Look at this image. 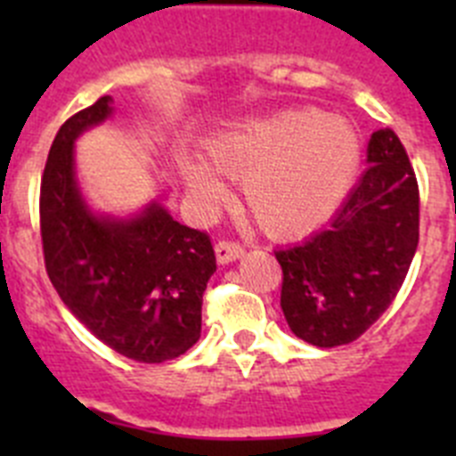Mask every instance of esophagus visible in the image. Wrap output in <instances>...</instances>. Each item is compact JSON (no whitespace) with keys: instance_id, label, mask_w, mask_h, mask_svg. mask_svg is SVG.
I'll use <instances>...</instances> for the list:
<instances>
[{"instance_id":"1","label":"esophagus","mask_w":456,"mask_h":456,"mask_svg":"<svg viewBox=\"0 0 456 456\" xmlns=\"http://www.w3.org/2000/svg\"><path fill=\"white\" fill-rule=\"evenodd\" d=\"M215 253H216V260H219L221 265H228V263H232V260H237V257L244 256V247H241L240 241L219 240L216 241Z\"/></svg>"}]
</instances>
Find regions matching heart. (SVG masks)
Returning <instances> with one entry per match:
<instances>
[{"label":"heart","mask_w":456,"mask_h":456,"mask_svg":"<svg viewBox=\"0 0 456 456\" xmlns=\"http://www.w3.org/2000/svg\"><path fill=\"white\" fill-rule=\"evenodd\" d=\"M209 164L244 183V203L260 231L294 240L317 231L338 209L356 175L361 141L354 127L313 107L251 120L208 141ZM187 191L203 208L225 199L205 164L180 162Z\"/></svg>","instance_id":"1"}]
</instances>
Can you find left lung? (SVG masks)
Returning a JSON list of instances; mask_svg holds the SVG:
<instances>
[{"instance_id":"left-lung-1","label":"left lung","mask_w":456,"mask_h":456,"mask_svg":"<svg viewBox=\"0 0 456 456\" xmlns=\"http://www.w3.org/2000/svg\"><path fill=\"white\" fill-rule=\"evenodd\" d=\"M368 171L326 231L281 248V308L297 338L340 347L363 336L400 292L420 237V193L390 127L368 143Z\"/></svg>"}]
</instances>
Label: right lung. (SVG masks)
<instances>
[{"label":"right lung","instance_id":"add662e5","mask_svg":"<svg viewBox=\"0 0 456 456\" xmlns=\"http://www.w3.org/2000/svg\"><path fill=\"white\" fill-rule=\"evenodd\" d=\"M111 116L104 95L61 125L40 180V237L52 285L107 347L164 363L200 338V305L216 257L208 232L151 203L127 221L93 215L75 180V139Z\"/></svg>","mask_w":456,"mask_h":456}]
</instances>
